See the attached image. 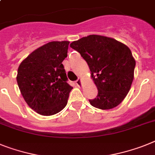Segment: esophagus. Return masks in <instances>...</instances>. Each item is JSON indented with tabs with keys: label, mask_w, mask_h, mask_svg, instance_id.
<instances>
[{
	"label": "esophagus",
	"mask_w": 155,
	"mask_h": 155,
	"mask_svg": "<svg viewBox=\"0 0 155 155\" xmlns=\"http://www.w3.org/2000/svg\"><path fill=\"white\" fill-rule=\"evenodd\" d=\"M75 84H76L78 87H81V85H82L81 80H80V79H78V80L75 81Z\"/></svg>",
	"instance_id": "1"
}]
</instances>
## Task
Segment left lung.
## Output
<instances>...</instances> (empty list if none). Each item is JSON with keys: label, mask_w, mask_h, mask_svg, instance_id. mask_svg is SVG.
Masks as SVG:
<instances>
[{"label": "left lung", "mask_w": 155, "mask_h": 155, "mask_svg": "<svg viewBox=\"0 0 155 155\" xmlns=\"http://www.w3.org/2000/svg\"><path fill=\"white\" fill-rule=\"evenodd\" d=\"M70 47L85 60L97 88V95L89 102L101 110L117 106L129 91L136 61L124 44L105 36L92 35L72 41Z\"/></svg>", "instance_id": "1"}]
</instances>
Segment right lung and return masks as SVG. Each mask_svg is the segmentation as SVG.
<instances>
[{
  "instance_id": "add662e5",
  "label": "right lung",
  "mask_w": 155,
  "mask_h": 155,
  "mask_svg": "<svg viewBox=\"0 0 155 155\" xmlns=\"http://www.w3.org/2000/svg\"><path fill=\"white\" fill-rule=\"evenodd\" d=\"M69 41H51L23 60L19 66L17 84L27 105L43 116L61 111L72 87L62 61L68 56Z\"/></svg>"
}]
</instances>
